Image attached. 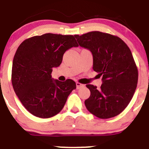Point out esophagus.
I'll list each match as a JSON object with an SVG mask.
<instances>
[{
	"instance_id": "34e87169",
	"label": "esophagus",
	"mask_w": 149,
	"mask_h": 149,
	"mask_svg": "<svg viewBox=\"0 0 149 149\" xmlns=\"http://www.w3.org/2000/svg\"><path fill=\"white\" fill-rule=\"evenodd\" d=\"M84 84H80V83H79V82H76V88H77L78 89L81 88H82V87H84Z\"/></svg>"
}]
</instances>
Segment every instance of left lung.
I'll return each mask as SVG.
<instances>
[{
    "label": "left lung",
    "mask_w": 149,
    "mask_h": 149,
    "mask_svg": "<svg viewBox=\"0 0 149 149\" xmlns=\"http://www.w3.org/2000/svg\"><path fill=\"white\" fill-rule=\"evenodd\" d=\"M79 46L93 55V69L103 76L100 89L87 84L91 95L85 101L89 112L99 118H109L123 111L137 86L138 68L131 51L119 37L100 31L74 35Z\"/></svg>",
    "instance_id": "8db88e82"
}]
</instances>
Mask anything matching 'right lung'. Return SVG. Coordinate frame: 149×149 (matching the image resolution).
<instances>
[{
  "mask_svg": "<svg viewBox=\"0 0 149 149\" xmlns=\"http://www.w3.org/2000/svg\"><path fill=\"white\" fill-rule=\"evenodd\" d=\"M72 35L46 33L29 38L18 46L13 61L11 81L15 94L35 116H54L63 108L75 81L51 78L53 68L61 65L64 53L78 47Z\"/></svg>",
  "mask_w": 149,
  "mask_h": 149,
  "instance_id": "1",
  "label": "right lung"
}]
</instances>
